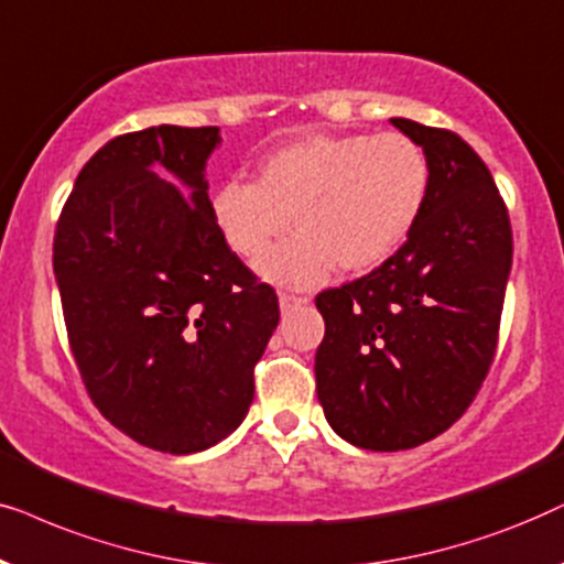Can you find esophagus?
<instances>
[{
	"instance_id": "esophagus-1",
	"label": "esophagus",
	"mask_w": 564,
	"mask_h": 564,
	"mask_svg": "<svg viewBox=\"0 0 564 564\" xmlns=\"http://www.w3.org/2000/svg\"><path fill=\"white\" fill-rule=\"evenodd\" d=\"M278 302H281V310L289 312V310H296V306L306 304L304 296H294V294H281L278 296Z\"/></svg>"
}]
</instances>
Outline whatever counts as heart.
<instances>
[{"label":"heart","instance_id":"obj_1","mask_svg":"<svg viewBox=\"0 0 564 564\" xmlns=\"http://www.w3.org/2000/svg\"><path fill=\"white\" fill-rule=\"evenodd\" d=\"M431 164L404 133H319L260 156L254 183L229 180L212 195L216 229L283 286H317L337 265L366 273L400 250L423 214Z\"/></svg>","mask_w":564,"mask_h":564}]
</instances>
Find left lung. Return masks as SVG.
Masks as SVG:
<instances>
[{
    "mask_svg": "<svg viewBox=\"0 0 564 564\" xmlns=\"http://www.w3.org/2000/svg\"><path fill=\"white\" fill-rule=\"evenodd\" d=\"M425 149L431 187L408 242L314 304L327 423L348 444L402 452L448 431L490 371L513 260L498 185L462 137L392 118Z\"/></svg>",
    "mask_w": 564,
    "mask_h": 564,
    "instance_id": "left-lung-1",
    "label": "left lung"
}]
</instances>
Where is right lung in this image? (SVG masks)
Here are the masks:
<instances>
[{
	"label": "right lung",
	"mask_w": 564,
	"mask_h": 564,
	"mask_svg": "<svg viewBox=\"0 0 564 564\" xmlns=\"http://www.w3.org/2000/svg\"><path fill=\"white\" fill-rule=\"evenodd\" d=\"M219 141L216 126L110 139L82 167L54 235L66 335L89 400L164 454L204 452L237 431L281 317L273 286L214 224L206 160Z\"/></svg>",
	"instance_id": "obj_1"
}]
</instances>
